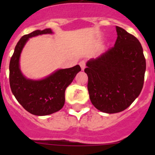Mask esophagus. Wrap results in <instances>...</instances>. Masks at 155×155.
<instances>
[{
  "instance_id": "34e87169",
  "label": "esophagus",
  "mask_w": 155,
  "mask_h": 155,
  "mask_svg": "<svg viewBox=\"0 0 155 155\" xmlns=\"http://www.w3.org/2000/svg\"><path fill=\"white\" fill-rule=\"evenodd\" d=\"M79 65H80L82 70H85V61H81L79 62Z\"/></svg>"
}]
</instances>
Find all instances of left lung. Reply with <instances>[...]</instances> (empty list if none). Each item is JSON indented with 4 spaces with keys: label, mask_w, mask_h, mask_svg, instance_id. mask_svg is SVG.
<instances>
[{
    "label": "left lung",
    "mask_w": 155,
    "mask_h": 155,
    "mask_svg": "<svg viewBox=\"0 0 155 155\" xmlns=\"http://www.w3.org/2000/svg\"><path fill=\"white\" fill-rule=\"evenodd\" d=\"M115 46L87 61L85 72L92 104L106 113H117L138 97L144 83L146 63L140 41L116 26Z\"/></svg>",
    "instance_id": "left-lung-1"
}]
</instances>
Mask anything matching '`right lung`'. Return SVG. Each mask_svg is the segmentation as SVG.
<instances>
[{"instance_id":"obj_1","label":"right lung","mask_w":155,"mask_h":155,"mask_svg":"<svg viewBox=\"0 0 155 155\" xmlns=\"http://www.w3.org/2000/svg\"><path fill=\"white\" fill-rule=\"evenodd\" d=\"M51 34V29L46 28L23 36L15 46L10 62V85L12 94L25 110L39 116L50 115L62 109L65 102V90L81 70L79 65L59 69L38 80L28 79L22 74L19 61L26 43L31 37Z\"/></svg>"}]
</instances>
